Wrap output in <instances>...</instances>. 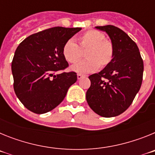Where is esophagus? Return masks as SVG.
<instances>
[{
    "label": "esophagus",
    "mask_w": 155,
    "mask_h": 155,
    "mask_svg": "<svg viewBox=\"0 0 155 155\" xmlns=\"http://www.w3.org/2000/svg\"><path fill=\"white\" fill-rule=\"evenodd\" d=\"M77 76H78V79H81V78H82L83 77H84V75H82V74H78L77 75Z\"/></svg>",
    "instance_id": "esophagus-1"
}]
</instances>
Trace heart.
<instances>
[{
	"label": "heart",
	"instance_id": "b5f03b06",
	"mask_svg": "<svg viewBox=\"0 0 155 155\" xmlns=\"http://www.w3.org/2000/svg\"><path fill=\"white\" fill-rule=\"evenodd\" d=\"M78 46L69 39L63 47V55L68 63L75 64L81 58L82 50H85V60L74 65L71 70L78 74H87L107 67L114 57V47L110 41L105 39L101 31L95 29L86 31L78 38Z\"/></svg>",
	"mask_w": 155,
	"mask_h": 155
}]
</instances>
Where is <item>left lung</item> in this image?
Returning a JSON list of instances; mask_svg holds the SVG:
<instances>
[{"mask_svg":"<svg viewBox=\"0 0 155 155\" xmlns=\"http://www.w3.org/2000/svg\"><path fill=\"white\" fill-rule=\"evenodd\" d=\"M95 28L109 35L114 57L99 73L88 77L91 86L86 92V99L95 113L113 117L125 112L139 91L143 62L135 42L123 30L111 25Z\"/></svg>","mask_w":155,"mask_h":155,"instance_id":"left-lung-1","label":"left lung"}]
</instances>
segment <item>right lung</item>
<instances>
[{
	"instance_id": "right-lung-1",
	"label": "right lung",
	"mask_w": 155,
	"mask_h": 155,
	"mask_svg": "<svg viewBox=\"0 0 155 155\" xmlns=\"http://www.w3.org/2000/svg\"><path fill=\"white\" fill-rule=\"evenodd\" d=\"M81 29L60 26L45 29L27 37L16 49L12 63L14 90L32 113L42 114L53 110L76 82L74 71L56 72L69 66L63 47Z\"/></svg>"
}]
</instances>
